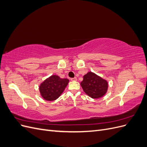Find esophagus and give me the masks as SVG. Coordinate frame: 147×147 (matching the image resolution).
<instances>
[{
  "label": "esophagus",
  "instance_id": "esophagus-1",
  "mask_svg": "<svg viewBox=\"0 0 147 147\" xmlns=\"http://www.w3.org/2000/svg\"><path fill=\"white\" fill-rule=\"evenodd\" d=\"M71 80H72V81H77V78L76 77L72 78H71Z\"/></svg>",
  "mask_w": 147,
  "mask_h": 147
}]
</instances>
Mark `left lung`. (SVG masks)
<instances>
[{
	"mask_svg": "<svg viewBox=\"0 0 147 147\" xmlns=\"http://www.w3.org/2000/svg\"><path fill=\"white\" fill-rule=\"evenodd\" d=\"M80 84L84 92L93 99L104 96L108 90V82L92 72L84 75Z\"/></svg>",
	"mask_w": 147,
	"mask_h": 147,
	"instance_id": "left-lung-1",
	"label": "left lung"
}]
</instances>
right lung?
I'll return each mask as SVG.
<instances>
[{"label":"right lung","mask_w":147,"mask_h":147,"mask_svg":"<svg viewBox=\"0 0 147 147\" xmlns=\"http://www.w3.org/2000/svg\"><path fill=\"white\" fill-rule=\"evenodd\" d=\"M69 82L67 78H61L56 75H51L39 86L41 96L43 99L48 101L57 99L64 91Z\"/></svg>","instance_id":"1"}]
</instances>
